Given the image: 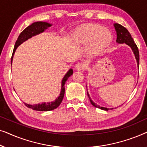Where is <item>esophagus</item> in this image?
<instances>
[{
	"label": "esophagus",
	"instance_id": "obj_1",
	"mask_svg": "<svg viewBox=\"0 0 147 147\" xmlns=\"http://www.w3.org/2000/svg\"><path fill=\"white\" fill-rule=\"evenodd\" d=\"M86 67V64L83 63V62H80V63H78L75 66V69L76 70H78V71H82V70L85 69Z\"/></svg>",
	"mask_w": 147,
	"mask_h": 147
}]
</instances>
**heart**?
<instances>
[{"mask_svg": "<svg viewBox=\"0 0 147 147\" xmlns=\"http://www.w3.org/2000/svg\"><path fill=\"white\" fill-rule=\"evenodd\" d=\"M76 41L79 44H88L89 55L99 53L108 47L112 40V35L108 29L97 24H84L76 29L74 33Z\"/></svg>", "mask_w": 147, "mask_h": 147, "instance_id": "obj_1", "label": "heart"}]
</instances>
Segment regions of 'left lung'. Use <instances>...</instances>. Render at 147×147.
<instances>
[{"mask_svg":"<svg viewBox=\"0 0 147 147\" xmlns=\"http://www.w3.org/2000/svg\"><path fill=\"white\" fill-rule=\"evenodd\" d=\"M114 28H115V30L116 31V35H117V38H116V42L118 43H126V45L130 46V48H131L132 51L134 54V56H135V58L136 59V62H137V65L138 67L139 66V51H138V49L136 46V43H134L133 39H132L131 35H130L129 32L127 29H126L125 27H123V26L120 25V24L115 23L114 24ZM87 94L88 97H89V99L90 100V102L94 106H95L96 108H100V109L104 110H108L110 108H104V107H101L98 104L92 101L91 98L90 97L89 94L87 91ZM110 109H113V108H110Z\"/></svg>","mask_w":147,"mask_h":147,"instance_id":"left-lung-1","label":"left lung"}]
</instances>
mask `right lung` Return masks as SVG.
Returning <instances> with one entry per match:
<instances>
[{
	"mask_svg": "<svg viewBox=\"0 0 147 147\" xmlns=\"http://www.w3.org/2000/svg\"><path fill=\"white\" fill-rule=\"evenodd\" d=\"M51 25V24L46 23V22L38 21L32 23L31 25L28 26L26 29H24L19 35V37H18L17 41L15 43V47H14L13 52L11 57V64L12 61H13V55L15 54V52L16 49H17V48L18 47V46H19L21 43H23L24 41H27L29 38H31L33 36L43 33L45 29L50 27ZM72 74H73V69H70L63 77L61 82V92H60V95L58 96V98L55 101L52 102H48V103L43 102V103H41V104H33V105H31V104H28L26 103L24 104H25V106L27 107L31 108V109L34 110H37V111H49V110H53L55 109V108H57L60 105V104L61 103L62 100H63L64 94H65V86H64V85H65V82L67 80L69 76H71Z\"/></svg>",
	"mask_w": 147,
	"mask_h": 147,
	"instance_id": "1",
	"label": "right lung"
}]
</instances>
